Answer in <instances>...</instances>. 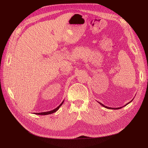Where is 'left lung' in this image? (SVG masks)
I'll return each instance as SVG.
<instances>
[{"label": "left lung", "mask_w": 148, "mask_h": 148, "mask_svg": "<svg viewBox=\"0 0 148 148\" xmlns=\"http://www.w3.org/2000/svg\"><path fill=\"white\" fill-rule=\"evenodd\" d=\"M133 99H132L131 101L130 102H129L128 103H127V104H126L125 106H123V107H125V106H126L127 105H128L129 103H130L131 101H133ZM99 103V104H101V105L102 106H103L104 107H105V108H108V109H113V110H118V109H120V108H122L123 107H118V108H113V107H107V106H104V104H101V103H99V102H98Z\"/></svg>", "instance_id": "8db88e82"}]
</instances>
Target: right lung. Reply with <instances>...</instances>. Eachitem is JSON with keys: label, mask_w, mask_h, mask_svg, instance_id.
<instances>
[{"label": "right lung", "mask_w": 148, "mask_h": 148, "mask_svg": "<svg viewBox=\"0 0 148 148\" xmlns=\"http://www.w3.org/2000/svg\"><path fill=\"white\" fill-rule=\"evenodd\" d=\"M64 102V100L62 102V103H61L58 107H56V108H54V109L53 110L49 111V112H42V113H35L34 114H38V115H47V114H52V113H54V112H56L57 110H58V109L60 108V107L62 104H63Z\"/></svg>", "instance_id": "right-lung-1"}]
</instances>
